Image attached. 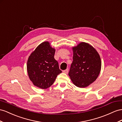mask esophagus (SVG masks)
<instances>
[{
  "mask_svg": "<svg viewBox=\"0 0 122 122\" xmlns=\"http://www.w3.org/2000/svg\"><path fill=\"white\" fill-rule=\"evenodd\" d=\"M63 72L64 73H65V74H67L68 72V69H66V70H64V71H63Z\"/></svg>",
  "mask_w": 122,
  "mask_h": 122,
  "instance_id": "obj_1",
  "label": "esophagus"
}]
</instances>
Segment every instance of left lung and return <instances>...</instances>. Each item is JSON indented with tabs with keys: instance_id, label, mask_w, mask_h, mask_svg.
Wrapping results in <instances>:
<instances>
[{
	"instance_id": "obj_1",
	"label": "left lung",
	"mask_w": 122,
	"mask_h": 122,
	"mask_svg": "<svg viewBox=\"0 0 122 122\" xmlns=\"http://www.w3.org/2000/svg\"><path fill=\"white\" fill-rule=\"evenodd\" d=\"M73 61L68 75L71 81L79 88H86L98 77L102 62L99 55L89 44L81 42L72 48Z\"/></svg>"
}]
</instances>
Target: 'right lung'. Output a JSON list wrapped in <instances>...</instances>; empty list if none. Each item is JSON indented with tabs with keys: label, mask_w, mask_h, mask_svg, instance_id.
<instances>
[{
	"label": "right lung",
	"mask_w": 122,
	"mask_h": 122,
	"mask_svg": "<svg viewBox=\"0 0 122 122\" xmlns=\"http://www.w3.org/2000/svg\"><path fill=\"white\" fill-rule=\"evenodd\" d=\"M55 49L50 43L44 42L31 53L27 61V69L33 85L42 89L51 86L58 75L62 72L54 58Z\"/></svg>",
	"instance_id": "1"
}]
</instances>
